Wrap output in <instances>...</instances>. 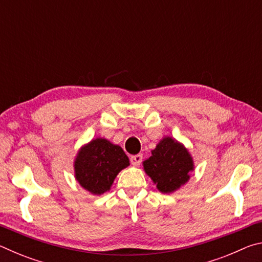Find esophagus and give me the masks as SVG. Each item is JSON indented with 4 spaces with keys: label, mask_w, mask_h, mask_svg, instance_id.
Returning a JSON list of instances; mask_svg holds the SVG:
<instances>
[{
    "label": "esophagus",
    "mask_w": 262,
    "mask_h": 262,
    "mask_svg": "<svg viewBox=\"0 0 262 262\" xmlns=\"http://www.w3.org/2000/svg\"><path fill=\"white\" fill-rule=\"evenodd\" d=\"M142 162V155H134V156L130 157V163L133 164L134 166H139Z\"/></svg>",
    "instance_id": "obj_1"
}]
</instances>
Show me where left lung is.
I'll list each match as a JSON object with an SVG mask.
<instances>
[{
    "label": "left lung",
    "instance_id": "obj_1",
    "mask_svg": "<svg viewBox=\"0 0 262 262\" xmlns=\"http://www.w3.org/2000/svg\"><path fill=\"white\" fill-rule=\"evenodd\" d=\"M143 168L159 192L170 194L189 180L194 162L183 143L165 136L143 162Z\"/></svg>",
    "mask_w": 262,
    "mask_h": 262
}]
</instances>
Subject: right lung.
<instances>
[{
	"label": "right lung",
	"instance_id": "add662e5",
	"mask_svg": "<svg viewBox=\"0 0 262 262\" xmlns=\"http://www.w3.org/2000/svg\"><path fill=\"white\" fill-rule=\"evenodd\" d=\"M129 165V158L118 144L97 137L78 150L74 162L75 178L94 195L110 190L119 172Z\"/></svg>",
	"mask_w": 262,
	"mask_h": 262
}]
</instances>
